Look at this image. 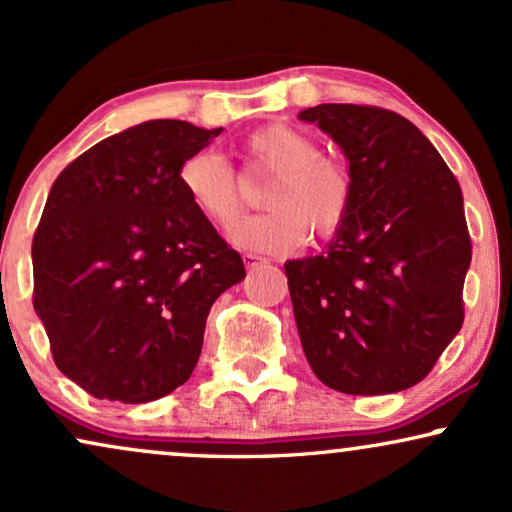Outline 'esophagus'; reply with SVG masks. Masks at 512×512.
I'll return each instance as SVG.
<instances>
[{"label": "esophagus", "mask_w": 512, "mask_h": 512, "mask_svg": "<svg viewBox=\"0 0 512 512\" xmlns=\"http://www.w3.org/2000/svg\"><path fill=\"white\" fill-rule=\"evenodd\" d=\"M244 258V266L249 268V270H254V268H258V266H266V258H261V256H256V254H244L242 256Z\"/></svg>", "instance_id": "obj_1"}]
</instances>
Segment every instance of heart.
Segmentation results:
<instances>
[{"label":"heart","instance_id":"b5f03b06","mask_svg":"<svg viewBox=\"0 0 512 512\" xmlns=\"http://www.w3.org/2000/svg\"><path fill=\"white\" fill-rule=\"evenodd\" d=\"M244 168L270 175L261 192L266 211L239 220L232 239L251 251L287 254L304 244L306 232L330 239L342 230L353 208L349 168L320 154L313 135L287 123L263 125L244 137ZM182 192L206 220L218 227L235 223L244 206V187L235 168L213 149L189 154L180 163Z\"/></svg>","mask_w":512,"mask_h":512}]
</instances>
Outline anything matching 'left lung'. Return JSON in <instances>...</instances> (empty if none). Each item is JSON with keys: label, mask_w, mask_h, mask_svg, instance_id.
Listing matches in <instances>:
<instances>
[{"label": "left lung", "mask_w": 512, "mask_h": 512, "mask_svg": "<svg viewBox=\"0 0 512 512\" xmlns=\"http://www.w3.org/2000/svg\"><path fill=\"white\" fill-rule=\"evenodd\" d=\"M299 118L344 149L356 192L325 254L285 263L308 363L342 394L413 387L465 318L472 242L456 175L389 109L320 104Z\"/></svg>", "instance_id": "obj_1"}]
</instances>
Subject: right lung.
I'll list each match as a JSON object with an SVG mask.
<instances>
[{
  "instance_id": "add662e5",
  "label": "right lung",
  "mask_w": 512,
  "mask_h": 512,
  "mask_svg": "<svg viewBox=\"0 0 512 512\" xmlns=\"http://www.w3.org/2000/svg\"><path fill=\"white\" fill-rule=\"evenodd\" d=\"M223 128L149 121L61 170L33 237V306L63 375L106 401L185 384L242 256L182 192L180 163Z\"/></svg>"
}]
</instances>
